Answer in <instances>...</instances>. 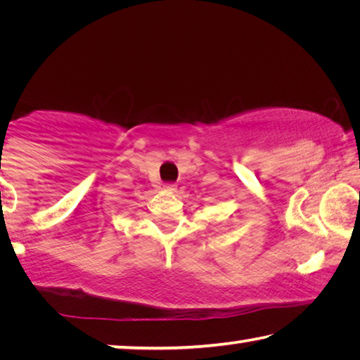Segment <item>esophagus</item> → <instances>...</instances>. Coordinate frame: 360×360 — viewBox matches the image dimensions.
Wrapping results in <instances>:
<instances>
[{
  "label": "esophagus",
  "instance_id": "34e87169",
  "mask_svg": "<svg viewBox=\"0 0 360 360\" xmlns=\"http://www.w3.org/2000/svg\"><path fill=\"white\" fill-rule=\"evenodd\" d=\"M163 191L174 192L176 191V184H173V182H165V184H163Z\"/></svg>",
  "mask_w": 360,
  "mask_h": 360
}]
</instances>
